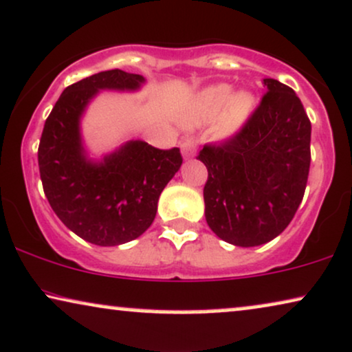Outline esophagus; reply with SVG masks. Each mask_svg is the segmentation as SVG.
Listing matches in <instances>:
<instances>
[{
	"label": "esophagus",
	"instance_id": "1",
	"mask_svg": "<svg viewBox=\"0 0 352 352\" xmlns=\"http://www.w3.org/2000/svg\"><path fill=\"white\" fill-rule=\"evenodd\" d=\"M180 149H182V155H184V159H192L195 155V144L192 139H185V141L180 144Z\"/></svg>",
	"mask_w": 352,
	"mask_h": 352
}]
</instances>
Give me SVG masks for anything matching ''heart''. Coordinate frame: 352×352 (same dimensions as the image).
<instances>
[{"label": "heart", "instance_id": "obj_1", "mask_svg": "<svg viewBox=\"0 0 352 352\" xmlns=\"http://www.w3.org/2000/svg\"><path fill=\"white\" fill-rule=\"evenodd\" d=\"M224 108L221 120L218 124V134L221 138H230L236 134L249 120L254 108H256V100L252 93L241 90L232 95V88L230 85L221 83L214 87L206 88L195 101V121L211 120Z\"/></svg>", "mask_w": 352, "mask_h": 352}]
</instances>
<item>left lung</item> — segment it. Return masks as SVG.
Here are the masks:
<instances>
[{
	"instance_id": "1",
	"label": "left lung",
	"mask_w": 352,
	"mask_h": 352,
	"mask_svg": "<svg viewBox=\"0 0 352 352\" xmlns=\"http://www.w3.org/2000/svg\"><path fill=\"white\" fill-rule=\"evenodd\" d=\"M267 91L232 138L206 144L203 188L211 231L254 248L277 238L297 213L310 172L311 122L290 87L264 78Z\"/></svg>"
}]
</instances>
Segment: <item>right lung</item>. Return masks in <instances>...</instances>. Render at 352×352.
Wrapping results in <instances>:
<instances>
[{
    "label": "right lung",
    "instance_id": "add662e5",
    "mask_svg": "<svg viewBox=\"0 0 352 352\" xmlns=\"http://www.w3.org/2000/svg\"><path fill=\"white\" fill-rule=\"evenodd\" d=\"M142 75L114 69L67 87L45 120L39 151L44 193L60 221L96 245H120L154 221L165 185L179 172L180 149L128 141L101 160L87 157L80 120L100 90L134 91Z\"/></svg>",
    "mask_w": 352,
    "mask_h": 352
}]
</instances>
